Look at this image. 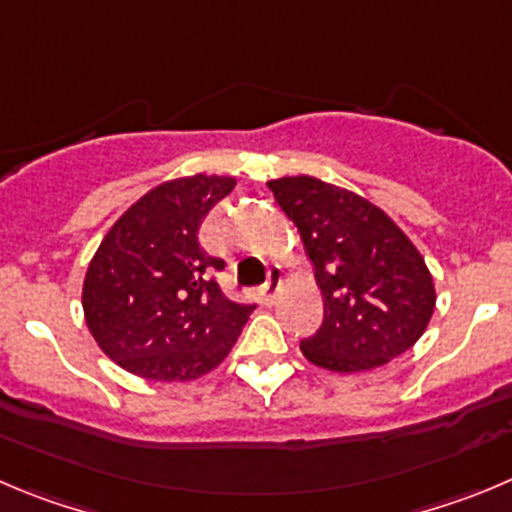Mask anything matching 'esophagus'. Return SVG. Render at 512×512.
Here are the masks:
<instances>
[{"label":"esophagus","instance_id":"34e87169","mask_svg":"<svg viewBox=\"0 0 512 512\" xmlns=\"http://www.w3.org/2000/svg\"><path fill=\"white\" fill-rule=\"evenodd\" d=\"M278 285H280V270H275V267H272V270L267 272V280L262 283V288H260V295H262V300H265V303H272V300H275Z\"/></svg>","mask_w":512,"mask_h":512}]
</instances>
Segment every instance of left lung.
Here are the masks:
<instances>
[{
    "mask_svg": "<svg viewBox=\"0 0 512 512\" xmlns=\"http://www.w3.org/2000/svg\"><path fill=\"white\" fill-rule=\"evenodd\" d=\"M267 186L298 227L323 295L321 328L300 341L310 364L353 374L409 351L437 298L407 234L364 197L313 176Z\"/></svg>",
    "mask_w": 512,
    "mask_h": 512,
    "instance_id": "1",
    "label": "left lung"
}]
</instances>
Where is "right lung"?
<instances>
[{"label": "right lung", "instance_id": "obj_1", "mask_svg": "<svg viewBox=\"0 0 512 512\" xmlns=\"http://www.w3.org/2000/svg\"><path fill=\"white\" fill-rule=\"evenodd\" d=\"M232 189L229 176L166 181L100 242L83 285L85 323L121 369L191 381L232 351L255 305L224 298L214 278L224 260L199 245L204 217Z\"/></svg>", "mask_w": 512, "mask_h": 512}]
</instances>
